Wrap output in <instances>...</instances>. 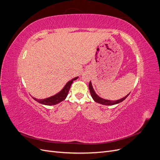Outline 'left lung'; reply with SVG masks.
I'll use <instances>...</instances> for the list:
<instances>
[{
  "instance_id": "obj_1",
  "label": "left lung",
  "mask_w": 160,
  "mask_h": 160,
  "mask_svg": "<svg viewBox=\"0 0 160 160\" xmlns=\"http://www.w3.org/2000/svg\"><path fill=\"white\" fill-rule=\"evenodd\" d=\"M89 91H90V93H91L92 98L93 99V100L95 101V102L104 105H113L119 103L121 102H122L123 100L126 99L127 97L130 94V93H129L128 95H127L126 96L124 97V98L116 100V101H111V100H108V99H105L101 98L99 96L97 95L93 88V86H92L91 81L89 82Z\"/></svg>"
}]
</instances>
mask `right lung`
Wrapping results in <instances>:
<instances>
[{"label": "right lung", "mask_w": 160, "mask_h": 160, "mask_svg": "<svg viewBox=\"0 0 160 160\" xmlns=\"http://www.w3.org/2000/svg\"><path fill=\"white\" fill-rule=\"evenodd\" d=\"M77 79H78V77H75L74 79H72L71 81L67 82V84L65 85L64 88H62V89L60 92H59V93H57L55 95L50 97V98L43 99H37L34 98H33V99L35 101H37V102H38L39 103L45 105H53L58 104L66 99L67 95H68L71 84L72 83L73 81H75Z\"/></svg>", "instance_id": "right-lung-1"}]
</instances>
